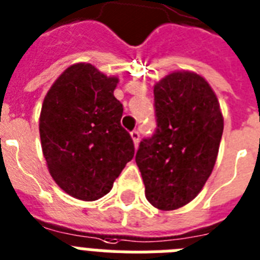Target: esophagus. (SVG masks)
Here are the masks:
<instances>
[{"instance_id":"34e87169","label":"esophagus","mask_w":260,"mask_h":260,"mask_svg":"<svg viewBox=\"0 0 260 260\" xmlns=\"http://www.w3.org/2000/svg\"><path fill=\"white\" fill-rule=\"evenodd\" d=\"M131 137H132V140H134L135 147L139 145V141H140V134H139V131H132L131 132Z\"/></svg>"}]
</instances>
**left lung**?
Returning <instances> with one entry per match:
<instances>
[{
  "label": "left lung",
  "instance_id": "8db88e82",
  "mask_svg": "<svg viewBox=\"0 0 260 260\" xmlns=\"http://www.w3.org/2000/svg\"><path fill=\"white\" fill-rule=\"evenodd\" d=\"M155 94V134L144 139L136 164L145 198L171 211L195 199L214 170L223 134V116L210 84L193 72H174Z\"/></svg>",
  "mask_w": 260,
  "mask_h": 260
}]
</instances>
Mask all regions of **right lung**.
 Listing matches in <instances>:
<instances>
[{"label":"right lung","instance_id":"obj_1","mask_svg":"<svg viewBox=\"0 0 260 260\" xmlns=\"http://www.w3.org/2000/svg\"><path fill=\"white\" fill-rule=\"evenodd\" d=\"M117 82L80 62L62 72L42 103L46 166L58 187L76 199L107 195L135 155L134 140L120 124L123 104L113 96Z\"/></svg>","mask_w":260,"mask_h":260}]
</instances>
